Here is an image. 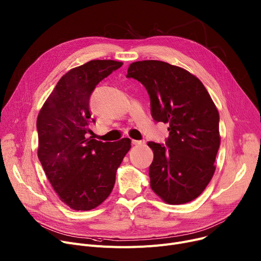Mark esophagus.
<instances>
[{
	"mask_svg": "<svg viewBox=\"0 0 261 261\" xmlns=\"http://www.w3.org/2000/svg\"><path fill=\"white\" fill-rule=\"evenodd\" d=\"M144 144H145V141H144V140H141V141L132 140V145H135V146H140V145H144Z\"/></svg>",
	"mask_w": 261,
	"mask_h": 261,
	"instance_id": "obj_1",
	"label": "esophagus"
}]
</instances>
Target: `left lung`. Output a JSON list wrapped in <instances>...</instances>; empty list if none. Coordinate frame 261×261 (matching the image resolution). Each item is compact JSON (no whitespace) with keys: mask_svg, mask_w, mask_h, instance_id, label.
<instances>
[{"mask_svg":"<svg viewBox=\"0 0 261 261\" xmlns=\"http://www.w3.org/2000/svg\"><path fill=\"white\" fill-rule=\"evenodd\" d=\"M150 96L151 115L168 124L166 144L149 142L151 189L170 204L198 197L210 182L220 145L219 114L202 83L185 69L162 61H141L128 68Z\"/></svg>","mask_w":261,"mask_h":261,"instance_id":"1","label":"left lung"}]
</instances>
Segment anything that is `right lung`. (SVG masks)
Wrapping results in <instances>:
<instances>
[{"mask_svg": "<svg viewBox=\"0 0 261 261\" xmlns=\"http://www.w3.org/2000/svg\"><path fill=\"white\" fill-rule=\"evenodd\" d=\"M121 66L95 60L71 69L38 116L39 160L61 200L76 211L94 209L110 195L116 170L131 148L129 138L114 143L87 138L89 125L95 123L90 96L99 82Z\"/></svg>", "mask_w": 261, "mask_h": 261, "instance_id": "add662e5", "label": "right lung"}]
</instances>
